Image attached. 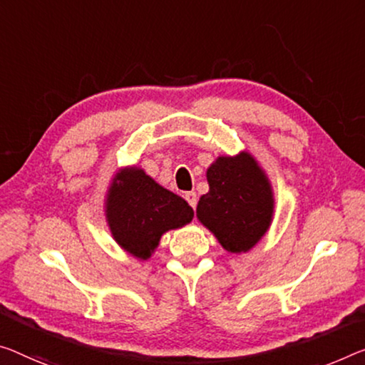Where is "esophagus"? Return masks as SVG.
Wrapping results in <instances>:
<instances>
[{"instance_id": "1", "label": "esophagus", "mask_w": 365, "mask_h": 365, "mask_svg": "<svg viewBox=\"0 0 365 365\" xmlns=\"http://www.w3.org/2000/svg\"><path fill=\"white\" fill-rule=\"evenodd\" d=\"M184 199L189 202V205L192 207V209H195V207H197V194H195L194 190H190V192L184 194Z\"/></svg>"}]
</instances>
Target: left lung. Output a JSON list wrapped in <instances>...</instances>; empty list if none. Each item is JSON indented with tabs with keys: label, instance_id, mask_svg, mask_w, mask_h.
I'll use <instances>...</instances> for the list:
<instances>
[{
	"label": "left lung",
	"instance_id": "left-lung-1",
	"mask_svg": "<svg viewBox=\"0 0 365 365\" xmlns=\"http://www.w3.org/2000/svg\"><path fill=\"white\" fill-rule=\"evenodd\" d=\"M209 192L197 204V218L230 253L253 248L272 220L271 184L248 153L220 156L207 170Z\"/></svg>",
	"mask_w": 365,
	"mask_h": 365
}]
</instances>
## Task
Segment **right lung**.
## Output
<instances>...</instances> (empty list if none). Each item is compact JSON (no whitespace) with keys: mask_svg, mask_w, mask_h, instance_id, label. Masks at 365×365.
Instances as JSON below:
<instances>
[{"mask_svg":"<svg viewBox=\"0 0 365 365\" xmlns=\"http://www.w3.org/2000/svg\"><path fill=\"white\" fill-rule=\"evenodd\" d=\"M112 237L140 259H148L168 230L192 220L194 210L186 200L161 187L138 168L117 173L106 202Z\"/></svg>","mask_w":365,"mask_h":365,"instance_id":"1","label":"right lung"}]
</instances>
